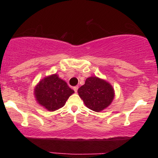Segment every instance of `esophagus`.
<instances>
[{"label": "esophagus", "mask_w": 158, "mask_h": 158, "mask_svg": "<svg viewBox=\"0 0 158 158\" xmlns=\"http://www.w3.org/2000/svg\"><path fill=\"white\" fill-rule=\"evenodd\" d=\"M77 89H78V86H75V87L73 88V90H75V93L77 92Z\"/></svg>", "instance_id": "esophagus-1"}]
</instances>
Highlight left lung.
<instances>
[{"label":"left lung","mask_w":158,"mask_h":158,"mask_svg":"<svg viewBox=\"0 0 158 158\" xmlns=\"http://www.w3.org/2000/svg\"><path fill=\"white\" fill-rule=\"evenodd\" d=\"M85 105L93 111L99 112L111 104L114 98L112 85L98 77H89L77 90Z\"/></svg>","instance_id":"8db88e82"}]
</instances>
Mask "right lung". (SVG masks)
<instances>
[{
    "label": "right lung",
    "mask_w": 158,
    "mask_h": 158,
    "mask_svg": "<svg viewBox=\"0 0 158 158\" xmlns=\"http://www.w3.org/2000/svg\"><path fill=\"white\" fill-rule=\"evenodd\" d=\"M74 93L57 74L45 77L34 88V96L38 103L49 111L60 109Z\"/></svg>",
    "instance_id": "add662e5"
}]
</instances>
